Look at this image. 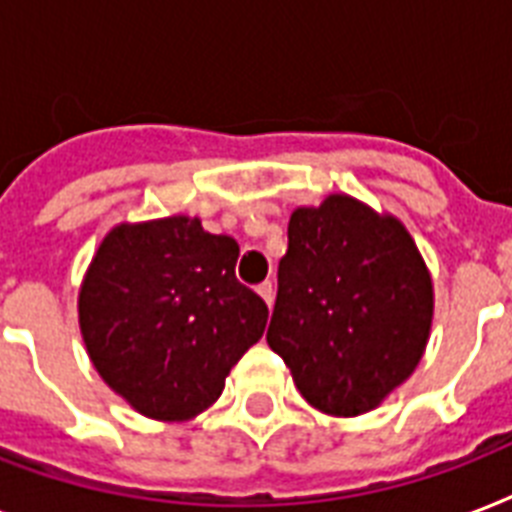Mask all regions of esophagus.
I'll return each instance as SVG.
<instances>
[{
    "instance_id": "esophagus-1",
    "label": "esophagus",
    "mask_w": 512,
    "mask_h": 512,
    "mask_svg": "<svg viewBox=\"0 0 512 512\" xmlns=\"http://www.w3.org/2000/svg\"><path fill=\"white\" fill-rule=\"evenodd\" d=\"M257 295L263 297L265 305L271 308V305H273V297H276V292H273V284H271V281H263V284L257 287Z\"/></svg>"
}]
</instances>
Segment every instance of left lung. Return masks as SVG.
I'll return each instance as SVG.
<instances>
[{"label":"left lung","instance_id":"obj_1","mask_svg":"<svg viewBox=\"0 0 512 512\" xmlns=\"http://www.w3.org/2000/svg\"><path fill=\"white\" fill-rule=\"evenodd\" d=\"M268 345L319 412L356 417L414 372L433 321V284L396 217L350 196L289 217Z\"/></svg>","mask_w":512,"mask_h":512}]
</instances>
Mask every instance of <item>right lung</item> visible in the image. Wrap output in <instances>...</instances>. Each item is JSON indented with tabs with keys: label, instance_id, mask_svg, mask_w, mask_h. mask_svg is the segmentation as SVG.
I'll list each match as a JSON object with an SVG mask.
<instances>
[{
	"label": "right lung",
	"instance_id": "right-lung-1",
	"mask_svg": "<svg viewBox=\"0 0 512 512\" xmlns=\"http://www.w3.org/2000/svg\"><path fill=\"white\" fill-rule=\"evenodd\" d=\"M239 244L196 217L116 225L79 292V327L108 388L151 420L215 404L265 332L268 305L236 279Z\"/></svg>",
	"mask_w": 512,
	"mask_h": 512
}]
</instances>
